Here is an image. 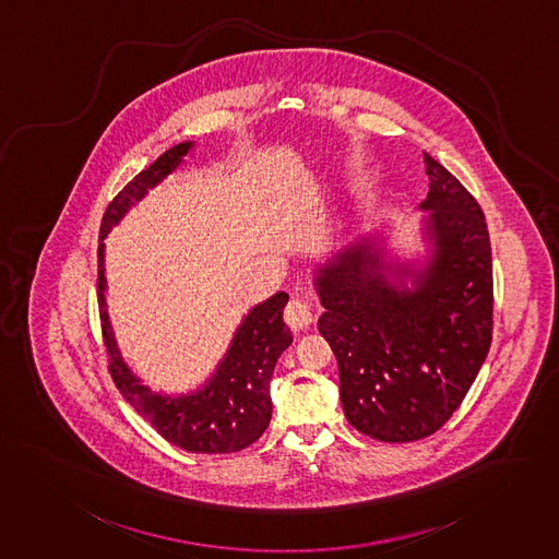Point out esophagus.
I'll return each instance as SVG.
<instances>
[{"label": "esophagus", "instance_id": "34e87169", "mask_svg": "<svg viewBox=\"0 0 559 559\" xmlns=\"http://www.w3.org/2000/svg\"><path fill=\"white\" fill-rule=\"evenodd\" d=\"M285 321L294 328V330H302L312 321V312H310L309 302L302 298H292L285 307Z\"/></svg>", "mask_w": 559, "mask_h": 559}]
</instances>
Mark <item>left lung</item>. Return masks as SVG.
Segmentation results:
<instances>
[{
    "instance_id": "1",
    "label": "left lung",
    "mask_w": 559,
    "mask_h": 559,
    "mask_svg": "<svg viewBox=\"0 0 559 559\" xmlns=\"http://www.w3.org/2000/svg\"><path fill=\"white\" fill-rule=\"evenodd\" d=\"M431 180L429 263L399 287L369 240L317 270L323 314L354 429L405 443L439 431L463 403L493 338V263L485 212L445 167L425 152Z\"/></svg>"
}]
</instances>
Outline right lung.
I'll list each match as a JSON object with an SVG mask.
<instances>
[{"label": "right lung", "mask_w": 559, "mask_h": 559, "mask_svg": "<svg viewBox=\"0 0 559 559\" xmlns=\"http://www.w3.org/2000/svg\"><path fill=\"white\" fill-rule=\"evenodd\" d=\"M192 143L167 150L147 169L134 176L107 205L100 223L98 247V310L103 341L109 354V372L126 401L169 443L199 454H229L254 443L270 425L272 399L270 379L281 354L292 345V330L283 321L289 300L278 292L250 310L238 328L231 347L207 383L182 396H163L141 383L116 347L107 305H105V245L103 240L126 212L145 197L147 188L165 180L187 156Z\"/></svg>", "instance_id": "1"}]
</instances>
